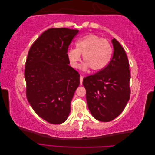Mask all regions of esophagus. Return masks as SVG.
<instances>
[{"label":"esophagus","instance_id":"1","mask_svg":"<svg viewBox=\"0 0 155 155\" xmlns=\"http://www.w3.org/2000/svg\"><path fill=\"white\" fill-rule=\"evenodd\" d=\"M83 79L84 77L82 75H80V85H82V84H83Z\"/></svg>","mask_w":155,"mask_h":155}]
</instances>
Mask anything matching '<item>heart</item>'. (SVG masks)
Masks as SVG:
<instances>
[{
	"mask_svg": "<svg viewBox=\"0 0 155 155\" xmlns=\"http://www.w3.org/2000/svg\"><path fill=\"white\" fill-rule=\"evenodd\" d=\"M75 49H69L68 58L70 64L78 68L81 55L84 63L82 68L84 70L90 68L92 71H100L105 68L112 58L113 48L109 41L90 34L78 39L75 43Z\"/></svg>",
	"mask_w": 155,
	"mask_h": 155,
	"instance_id": "b5f03b06",
	"label": "heart"
}]
</instances>
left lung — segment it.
<instances>
[{
  "label": "left lung",
  "instance_id": "obj_1",
  "mask_svg": "<svg viewBox=\"0 0 155 155\" xmlns=\"http://www.w3.org/2000/svg\"><path fill=\"white\" fill-rule=\"evenodd\" d=\"M113 56L102 71L84 78L87 106L94 118L110 122L120 114L130 96V72L126 52L115 38Z\"/></svg>",
  "mask_w": 155,
  "mask_h": 155
}]
</instances>
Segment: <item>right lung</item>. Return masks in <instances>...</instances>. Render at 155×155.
Returning a JSON list of instances; mask_svg holds the SVG:
<instances>
[{"mask_svg": "<svg viewBox=\"0 0 155 155\" xmlns=\"http://www.w3.org/2000/svg\"><path fill=\"white\" fill-rule=\"evenodd\" d=\"M77 29L51 28L43 32L28 53L25 78L28 102L37 114L53 124H61L80 85V74L68 65V49Z\"/></svg>", "mask_w": 155, "mask_h": 155, "instance_id": "obj_1", "label": "right lung"}]
</instances>
